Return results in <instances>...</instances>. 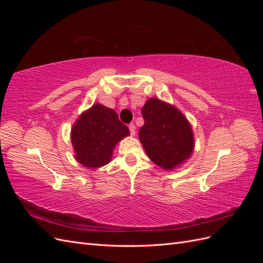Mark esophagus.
Listing matches in <instances>:
<instances>
[{
    "mask_svg": "<svg viewBox=\"0 0 263 263\" xmlns=\"http://www.w3.org/2000/svg\"><path fill=\"white\" fill-rule=\"evenodd\" d=\"M128 128H129V132H130L132 136H135V135H136V127H135V125L134 124H129L128 125Z\"/></svg>",
    "mask_w": 263,
    "mask_h": 263,
    "instance_id": "esophagus-1",
    "label": "esophagus"
}]
</instances>
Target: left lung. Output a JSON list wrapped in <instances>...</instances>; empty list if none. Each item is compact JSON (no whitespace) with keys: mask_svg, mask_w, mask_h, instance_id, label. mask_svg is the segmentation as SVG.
I'll list each match as a JSON object with an SVG mask.
<instances>
[{"mask_svg":"<svg viewBox=\"0 0 263 263\" xmlns=\"http://www.w3.org/2000/svg\"><path fill=\"white\" fill-rule=\"evenodd\" d=\"M145 124L139 139L149 159L164 170L184 163L194 149L193 130L186 117L169 103L149 99L141 109Z\"/></svg>","mask_w":263,"mask_h":263,"instance_id":"left-lung-1","label":"left lung"}]
</instances>
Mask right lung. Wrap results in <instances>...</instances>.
<instances>
[{
  "label": "right lung",
  "instance_id": "obj_1",
  "mask_svg": "<svg viewBox=\"0 0 263 263\" xmlns=\"http://www.w3.org/2000/svg\"><path fill=\"white\" fill-rule=\"evenodd\" d=\"M128 135V127L119 121L115 110L97 103L79 116L71 129L76 160L91 169L105 165L117 142Z\"/></svg>",
  "mask_w": 263,
  "mask_h": 263
}]
</instances>
